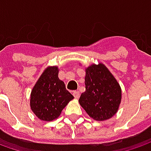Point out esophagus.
I'll use <instances>...</instances> for the list:
<instances>
[{"instance_id":"esophagus-1","label":"esophagus","mask_w":151,"mask_h":151,"mask_svg":"<svg viewBox=\"0 0 151 151\" xmlns=\"http://www.w3.org/2000/svg\"><path fill=\"white\" fill-rule=\"evenodd\" d=\"M73 96H75V98H76V99H78L79 97H80V92H79L78 91H73Z\"/></svg>"}]
</instances>
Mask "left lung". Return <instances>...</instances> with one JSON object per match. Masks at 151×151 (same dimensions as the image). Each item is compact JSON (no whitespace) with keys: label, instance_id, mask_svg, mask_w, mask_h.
I'll use <instances>...</instances> for the list:
<instances>
[{"label":"left lung","instance_id":"1","mask_svg":"<svg viewBox=\"0 0 151 151\" xmlns=\"http://www.w3.org/2000/svg\"><path fill=\"white\" fill-rule=\"evenodd\" d=\"M86 91L79 103L96 121H105L114 116L122 99L121 86L102 63L91 64L86 68Z\"/></svg>","mask_w":151,"mask_h":151}]
</instances>
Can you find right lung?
Returning a JSON list of instances; mask_svg holds the SVG:
<instances>
[{
  "label": "right lung",
  "mask_w": 151,
  "mask_h": 151,
  "mask_svg": "<svg viewBox=\"0 0 151 151\" xmlns=\"http://www.w3.org/2000/svg\"><path fill=\"white\" fill-rule=\"evenodd\" d=\"M58 66L47 67L32 87L30 107L32 113L43 121L58 119L62 110L74 96L65 89L64 81L59 79Z\"/></svg>",
  "instance_id": "obj_1"
}]
</instances>
